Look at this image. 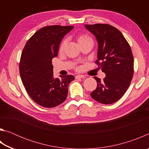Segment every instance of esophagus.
I'll list each match as a JSON object with an SVG mask.
<instances>
[{"instance_id":"obj_1","label":"esophagus","mask_w":149,"mask_h":149,"mask_svg":"<svg viewBox=\"0 0 149 149\" xmlns=\"http://www.w3.org/2000/svg\"><path fill=\"white\" fill-rule=\"evenodd\" d=\"M85 75H77L75 76V79H81V78H85Z\"/></svg>"}]
</instances>
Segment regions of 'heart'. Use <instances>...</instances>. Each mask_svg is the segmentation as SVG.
I'll use <instances>...</instances> for the list:
<instances>
[{
    "label": "heart",
    "instance_id": "1",
    "mask_svg": "<svg viewBox=\"0 0 149 149\" xmlns=\"http://www.w3.org/2000/svg\"><path fill=\"white\" fill-rule=\"evenodd\" d=\"M77 41L78 44L81 45L82 43H84V42H88V41H90V42H92V39H91V37H89V36H87L86 35H78L77 37ZM65 45H66V41L65 40H64V41H62V42H61V44H60V47H59V51L60 52H62L63 50H64V48L65 47Z\"/></svg>",
    "mask_w": 149,
    "mask_h": 149
}]
</instances>
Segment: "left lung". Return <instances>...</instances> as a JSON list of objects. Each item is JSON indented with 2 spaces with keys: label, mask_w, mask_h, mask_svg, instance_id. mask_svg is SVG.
Listing matches in <instances>:
<instances>
[{
  "label": "left lung",
  "mask_w": 149,
  "mask_h": 149,
  "mask_svg": "<svg viewBox=\"0 0 149 149\" xmlns=\"http://www.w3.org/2000/svg\"><path fill=\"white\" fill-rule=\"evenodd\" d=\"M98 42L95 62L106 74L102 81L97 77L93 99L104 104L118 101L126 92L133 75V56L129 43L119 30L108 24L85 25Z\"/></svg>",
  "instance_id": "left-lung-1"
}]
</instances>
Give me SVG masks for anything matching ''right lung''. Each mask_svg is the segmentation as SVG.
I'll return each instance as SVG.
<instances>
[{
  "mask_svg": "<svg viewBox=\"0 0 149 149\" xmlns=\"http://www.w3.org/2000/svg\"><path fill=\"white\" fill-rule=\"evenodd\" d=\"M74 26H50L40 29L27 41L19 62V74L27 93L37 104L45 108L58 106L66 99L74 75L53 76L52 59L60 44Z\"/></svg>",
  "mask_w": 149,
  "mask_h": 149,
  "instance_id": "right-lung-1",
  "label": "right lung"
}]
</instances>
